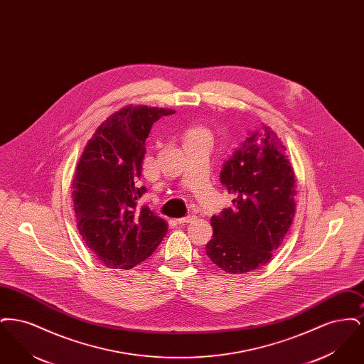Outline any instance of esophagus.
<instances>
[{
  "instance_id": "obj_1",
  "label": "esophagus",
  "mask_w": 364,
  "mask_h": 364,
  "mask_svg": "<svg viewBox=\"0 0 364 364\" xmlns=\"http://www.w3.org/2000/svg\"><path fill=\"white\" fill-rule=\"evenodd\" d=\"M193 218H195L193 215H186V217H183V218H177L176 221H177V224L186 225V224H190L191 221H192Z\"/></svg>"
}]
</instances>
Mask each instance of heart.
<instances>
[{
	"label": "heart",
	"instance_id": "obj_1",
	"mask_svg": "<svg viewBox=\"0 0 364 364\" xmlns=\"http://www.w3.org/2000/svg\"><path fill=\"white\" fill-rule=\"evenodd\" d=\"M188 138L206 139V140H208L210 136H208V132H205L203 129H193V131H191Z\"/></svg>",
	"mask_w": 364,
	"mask_h": 364
}]
</instances>
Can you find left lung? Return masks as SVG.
<instances>
[{
	"label": "left lung",
	"instance_id": "1",
	"mask_svg": "<svg viewBox=\"0 0 364 364\" xmlns=\"http://www.w3.org/2000/svg\"><path fill=\"white\" fill-rule=\"evenodd\" d=\"M220 180L235 199L211 217L206 254L226 273H248L272 259L291 228L294 169L281 139L263 124L224 162Z\"/></svg>",
	"mask_w": 364,
	"mask_h": 364
}]
</instances>
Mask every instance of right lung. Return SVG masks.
<instances>
[{
    "label": "right lung",
    "instance_id": "obj_1",
    "mask_svg": "<svg viewBox=\"0 0 364 364\" xmlns=\"http://www.w3.org/2000/svg\"><path fill=\"white\" fill-rule=\"evenodd\" d=\"M173 110L127 106L110 116L88 140L72 183L77 229L95 257L112 269H131L147 259L168 224L149 206L139 187L144 141L153 124Z\"/></svg>",
    "mask_w": 364,
    "mask_h": 364
}]
</instances>
